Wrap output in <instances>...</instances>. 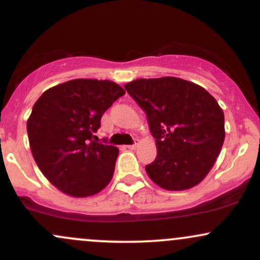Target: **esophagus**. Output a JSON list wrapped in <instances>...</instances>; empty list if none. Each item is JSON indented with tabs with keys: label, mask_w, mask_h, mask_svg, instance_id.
<instances>
[{
	"label": "esophagus",
	"mask_w": 260,
	"mask_h": 260,
	"mask_svg": "<svg viewBox=\"0 0 260 260\" xmlns=\"http://www.w3.org/2000/svg\"><path fill=\"white\" fill-rule=\"evenodd\" d=\"M138 141L135 142V144L134 145H129V146H127V149H130V150H136V147H138Z\"/></svg>",
	"instance_id": "1"
}]
</instances>
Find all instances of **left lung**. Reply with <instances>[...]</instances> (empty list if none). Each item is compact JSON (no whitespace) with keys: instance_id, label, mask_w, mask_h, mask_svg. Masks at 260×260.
<instances>
[{"instance_id":"left-lung-1","label":"left lung","mask_w":260,"mask_h":260,"mask_svg":"<svg viewBox=\"0 0 260 260\" xmlns=\"http://www.w3.org/2000/svg\"><path fill=\"white\" fill-rule=\"evenodd\" d=\"M127 93L146 113L157 156L147 175L167 191L194 187L211 171L224 142V114L201 85L176 77L135 79Z\"/></svg>"}]
</instances>
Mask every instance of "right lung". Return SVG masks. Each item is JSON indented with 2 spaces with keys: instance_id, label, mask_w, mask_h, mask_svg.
Listing matches in <instances>:
<instances>
[{
  "instance_id": "add662e5",
  "label": "right lung",
  "mask_w": 260,
  "mask_h": 260,
  "mask_svg": "<svg viewBox=\"0 0 260 260\" xmlns=\"http://www.w3.org/2000/svg\"><path fill=\"white\" fill-rule=\"evenodd\" d=\"M125 90L110 80L73 79L47 89L28 120L29 147L47 180L68 196L96 194L109 185L118 147L96 142L103 114Z\"/></svg>"
}]
</instances>
